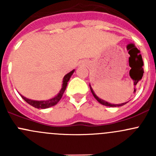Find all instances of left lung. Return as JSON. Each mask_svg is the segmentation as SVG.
<instances>
[{"label": "left lung", "instance_id": "left-lung-1", "mask_svg": "<svg viewBox=\"0 0 156 156\" xmlns=\"http://www.w3.org/2000/svg\"><path fill=\"white\" fill-rule=\"evenodd\" d=\"M90 90H91V93L93 94V95H94V97H95L96 100H97V101L99 102L100 103H101L102 105H104V106H110V107H116V106H124V105L126 104L127 103H121V104H111V103H108V102L105 101V100H102V99L99 98L98 97H97V95L95 94V93H94V90L92 89V87H91L90 84Z\"/></svg>", "mask_w": 156, "mask_h": 156}]
</instances>
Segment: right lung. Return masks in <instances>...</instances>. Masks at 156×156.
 Returning a JSON list of instances; mask_svg holds the SVG:
<instances>
[{"instance_id":"right-lung-1","label":"right lung","mask_w":156,"mask_h":156,"mask_svg":"<svg viewBox=\"0 0 156 156\" xmlns=\"http://www.w3.org/2000/svg\"><path fill=\"white\" fill-rule=\"evenodd\" d=\"M75 70L71 71L70 72L64 76L63 78V81H62V88H61L60 91H59V94L54 97L53 98L50 99L48 100H41V101H38V100H29V99L26 98V97H23V95H21L22 98L26 102V103H29V105L32 106L33 107L37 108H47L49 107H51V106H55L56 104H57L58 102L60 100V99L62 98V95H63L64 92L66 90V88L67 87V84H68V81L70 79L71 76L72 75V74L74 73Z\"/></svg>"}]
</instances>
